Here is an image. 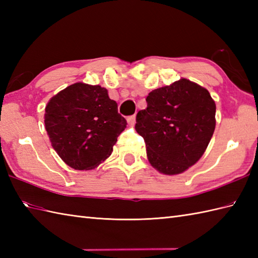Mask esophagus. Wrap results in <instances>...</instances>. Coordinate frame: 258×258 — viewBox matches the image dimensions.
<instances>
[{
  "label": "esophagus",
  "instance_id": "34e87169",
  "mask_svg": "<svg viewBox=\"0 0 258 258\" xmlns=\"http://www.w3.org/2000/svg\"><path fill=\"white\" fill-rule=\"evenodd\" d=\"M127 122L130 125H134L136 122V116L135 115H132V116H128L127 117Z\"/></svg>",
  "mask_w": 258,
  "mask_h": 258
}]
</instances>
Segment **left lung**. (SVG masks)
Here are the masks:
<instances>
[{
  "instance_id": "8db88e82",
  "label": "left lung",
  "mask_w": 258,
  "mask_h": 258,
  "mask_svg": "<svg viewBox=\"0 0 258 258\" xmlns=\"http://www.w3.org/2000/svg\"><path fill=\"white\" fill-rule=\"evenodd\" d=\"M136 115L151 165L165 175L185 172L200 160L215 131L216 105L205 87L187 79L152 91Z\"/></svg>"
}]
</instances>
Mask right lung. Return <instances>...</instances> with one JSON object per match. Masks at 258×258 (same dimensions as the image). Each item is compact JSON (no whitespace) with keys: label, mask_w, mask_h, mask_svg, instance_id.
I'll return each instance as SVG.
<instances>
[{"label":"right lung","mask_w":258,"mask_h":258,"mask_svg":"<svg viewBox=\"0 0 258 258\" xmlns=\"http://www.w3.org/2000/svg\"><path fill=\"white\" fill-rule=\"evenodd\" d=\"M44 123L57 155L78 171L95 168L109 157L127 124L105 87L82 82L48 101Z\"/></svg>","instance_id":"obj_1"}]
</instances>
